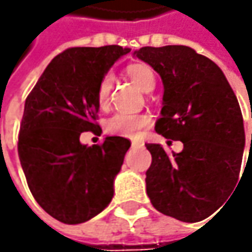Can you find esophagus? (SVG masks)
<instances>
[{
	"mask_svg": "<svg viewBox=\"0 0 252 252\" xmlns=\"http://www.w3.org/2000/svg\"><path fill=\"white\" fill-rule=\"evenodd\" d=\"M141 146H143V143H141V141H136V140L131 141V147H141Z\"/></svg>",
	"mask_w": 252,
	"mask_h": 252,
	"instance_id": "obj_1",
	"label": "esophagus"
}]
</instances>
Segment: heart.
I'll use <instances>...</instances> for the list:
<instances>
[{
  "label": "heart",
  "instance_id": "1",
  "mask_svg": "<svg viewBox=\"0 0 252 252\" xmlns=\"http://www.w3.org/2000/svg\"><path fill=\"white\" fill-rule=\"evenodd\" d=\"M127 74L134 83L140 87L144 92H150L156 87V74L150 65L147 64H131L127 67ZM112 84L113 75L106 73L99 81L96 90V101L101 109H106L109 106L111 99ZM151 123V116L147 113H127V112H118L111 116L106 123L105 129L109 134L122 136V137H136L139 136L144 127H147Z\"/></svg>",
  "mask_w": 252,
  "mask_h": 252
}]
</instances>
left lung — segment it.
<instances>
[{
    "label": "left lung",
    "instance_id": "obj_1",
    "mask_svg": "<svg viewBox=\"0 0 252 252\" xmlns=\"http://www.w3.org/2000/svg\"><path fill=\"white\" fill-rule=\"evenodd\" d=\"M134 54L164 84L156 131L184 143L172 156L160 144H146L151 153L147 195L162 215L187 223L203 220L238 182L246 133L237 98L218 64L188 46H147Z\"/></svg>",
    "mask_w": 252,
    "mask_h": 252
}]
</instances>
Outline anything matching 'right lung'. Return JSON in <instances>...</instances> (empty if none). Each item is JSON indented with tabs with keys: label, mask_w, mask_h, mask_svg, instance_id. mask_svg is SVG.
<instances>
[{
	"label": "right lung",
	"mask_w": 252,
	"mask_h": 252,
	"mask_svg": "<svg viewBox=\"0 0 252 252\" xmlns=\"http://www.w3.org/2000/svg\"><path fill=\"white\" fill-rule=\"evenodd\" d=\"M129 52L118 44L70 47L50 62L26 98L18 137L21 165L36 202L62 223H84L112 200L130 141L108 136L88 147L80 136L101 130L98 85Z\"/></svg>",
	"instance_id": "1"
}]
</instances>
